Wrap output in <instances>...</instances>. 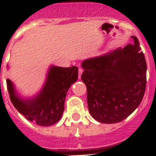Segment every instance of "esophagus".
Here are the masks:
<instances>
[{
	"label": "esophagus",
	"instance_id": "34e87169",
	"mask_svg": "<svg viewBox=\"0 0 156 156\" xmlns=\"http://www.w3.org/2000/svg\"><path fill=\"white\" fill-rule=\"evenodd\" d=\"M83 72V69L81 68L78 69V78H81V75Z\"/></svg>",
	"mask_w": 156,
	"mask_h": 156
}]
</instances>
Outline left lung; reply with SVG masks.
I'll return each mask as SVG.
<instances>
[{"mask_svg": "<svg viewBox=\"0 0 156 156\" xmlns=\"http://www.w3.org/2000/svg\"><path fill=\"white\" fill-rule=\"evenodd\" d=\"M133 44L84 60L81 80L87 87V105L101 123L120 122L139 106L145 94L146 62L132 36Z\"/></svg>", "mask_w": 156, "mask_h": 156, "instance_id": "8db88e82", "label": "left lung"}]
</instances>
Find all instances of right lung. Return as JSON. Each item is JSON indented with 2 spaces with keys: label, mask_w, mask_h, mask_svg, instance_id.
I'll return each instance as SVG.
<instances>
[{
  "label": "right lung",
  "mask_w": 156,
  "mask_h": 156,
  "mask_svg": "<svg viewBox=\"0 0 156 156\" xmlns=\"http://www.w3.org/2000/svg\"><path fill=\"white\" fill-rule=\"evenodd\" d=\"M78 71L77 66H52L40 94L33 100L26 101L18 97L12 82L7 79L11 103L28 120L41 126L53 125L62 117L66 96L71 85L78 79Z\"/></svg>",
  "instance_id": "obj_1"
}]
</instances>
